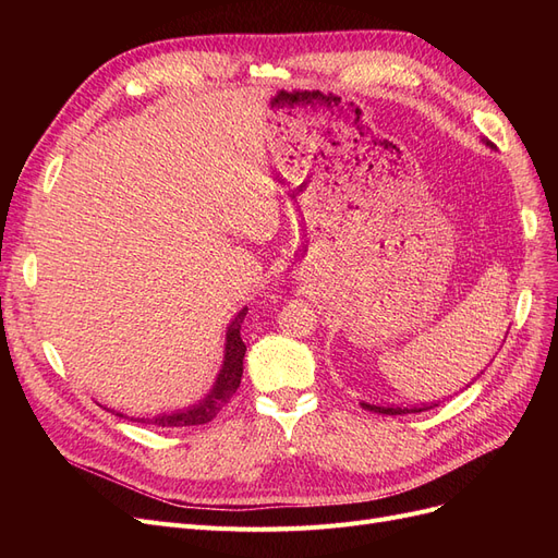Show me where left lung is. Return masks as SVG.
<instances>
[{"label": "left lung", "instance_id": "8db88e82", "mask_svg": "<svg viewBox=\"0 0 558 558\" xmlns=\"http://www.w3.org/2000/svg\"><path fill=\"white\" fill-rule=\"evenodd\" d=\"M486 146H492L494 148V144L492 142H486ZM363 408L367 410V412H377V414H388V416H398V414H412V412H424V410H428V408H396V404H391V408H379V404H367V402H361ZM433 408V404H430Z\"/></svg>", "mask_w": 558, "mask_h": 558}]
</instances>
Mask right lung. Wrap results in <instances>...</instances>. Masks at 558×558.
<instances>
[{
  "label": "right lung",
  "mask_w": 558,
  "mask_h": 558,
  "mask_svg": "<svg viewBox=\"0 0 558 558\" xmlns=\"http://www.w3.org/2000/svg\"><path fill=\"white\" fill-rule=\"evenodd\" d=\"M246 316V307L232 318V324L228 326L226 335V356H223V367L216 377V384L209 391L205 400H199L197 404L189 410H177V412H167L158 416H125L121 412H116V416H125L130 421H140V424H154L158 428H183V426H199V424H209L216 414L221 412L234 391L240 388L242 381V369H244V353L246 344L242 342V320ZM111 412V410H109Z\"/></svg>",
  "instance_id": "right-lung-1"
}]
</instances>
